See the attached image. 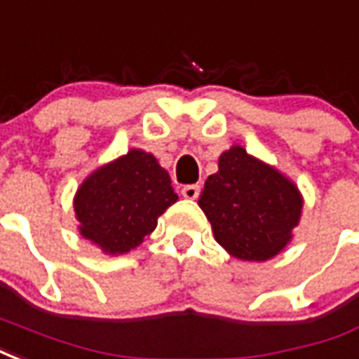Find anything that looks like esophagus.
<instances>
[{
    "label": "esophagus",
    "instance_id": "34e87169",
    "mask_svg": "<svg viewBox=\"0 0 359 359\" xmlns=\"http://www.w3.org/2000/svg\"><path fill=\"white\" fill-rule=\"evenodd\" d=\"M182 196H184L187 200H196V198L200 196V187H198V184H188V187L182 188Z\"/></svg>",
    "mask_w": 359,
    "mask_h": 359
}]
</instances>
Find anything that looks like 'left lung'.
<instances>
[{
  "label": "left lung",
  "mask_w": 359,
  "mask_h": 359,
  "mask_svg": "<svg viewBox=\"0 0 359 359\" xmlns=\"http://www.w3.org/2000/svg\"><path fill=\"white\" fill-rule=\"evenodd\" d=\"M198 203L215 240L236 259L253 262L280 253L302 213L294 182L238 144L220 154L219 171L207 177Z\"/></svg>",
  "instance_id": "8db88e82"
}]
</instances>
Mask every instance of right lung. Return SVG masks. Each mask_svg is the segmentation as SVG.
Instances as JSON below:
<instances>
[{"mask_svg": "<svg viewBox=\"0 0 359 359\" xmlns=\"http://www.w3.org/2000/svg\"><path fill=\"white\" fill-rule=\"evenodd\" d=\"M179 196L152 154L133 148L98 167L74 198L79 233L106 255H123L156 230L159 215Z\"/></svg>", "mask_w": 359, "mask_h": 359, "instance_id": "obj_1", "label": "right lung"}]
</instances>
